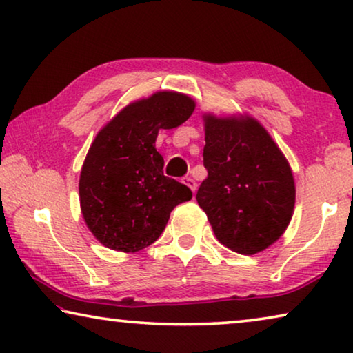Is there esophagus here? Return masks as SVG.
<instances>
[{
    "label": "esophagus",
    "instance_id": "34e87169",
    "mask_svg": "<svg viewBox=\"0 0 353 353\" xmlns=\"http://www.w3.org/2000/svg\"><path fill=\"white\" fill-rule=\"evenodd\" d=\"M183 183H185V185L190 188V190L194 193L196 192V182L193 181V179L190 177V176H187V177H183Z\"/></svg>",
    "mask_w": 353,
    "mask_h": 353
}]
</instances>
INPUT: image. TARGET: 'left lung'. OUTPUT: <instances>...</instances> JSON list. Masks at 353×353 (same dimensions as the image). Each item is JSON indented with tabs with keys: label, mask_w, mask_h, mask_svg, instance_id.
<instances>
[{
	"label": "left lung",
	"mask_w": 353,
	"mask_h": 353,
	"mask_svg": "<svg viewBox=\"0 0 353 353\" xmlns=\"http://www.w3.org/2000/svg\"><path fill=\"white\" fill-rule=\"evenodd\" d=\"M208 177L196 201L220 244L241 255L272 245L290 223L294 179L285 155L250 115L204 114Z\"/></svg>",
	"instance_id": "8db88e82"
}]
</instances>
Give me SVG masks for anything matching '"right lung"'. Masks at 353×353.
I'll use <instances>...</instances> for the list:
<instances>
[{"label": "right lung", "mask_w": 353, "mask_h": 353, "mask_svg": "<svg viewBox=\"0 0 353 353\" xmlns=\"http://www.w3.org/2000/svg\"><path fill=\"white\" fill-rule=\"evenodd\" d=\"M194 101L179 92H157L125 106L98 131L79 179L82 217L108 249L139 252L154 244L171 210L192 190L163 174L155 149L160 130L182 125Z\"/></svg>", "instance_id": "1"}]
</instances>
